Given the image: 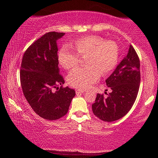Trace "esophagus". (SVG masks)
<instances>
[{"instance_id":"34e87169","label":"esophagus","mask_w":158,"mask_h":158,"mask_svg":"<svg viewBox=\"0 0 158 158\" xmlns=\"http://www.w3.org/2000/svg\"><path fill=\"white\" fill-rule=\"evenodd\" d=\"M83 93H84V90H76L77 95H81L82 94H83Z\"/></svg>"}]
</instances>
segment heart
I'll use <instances>...</instances> for the list:
<instances>
[{"label": "heart", "mask_w": 158, "mask_h": 158, "mask_svg": "<svg viewBox=\"0 0 158 158\" xmlns=\"http://www.w3.org/2000/svg\"><path fill=\"white\" fill-rule=\"evenodd\" d=\"M74 47L80 56H86L84 62L87 66L75 68L69 73L68 82L73 87L87 88L98 81L101 74L109 73L117 64L118 48L112 41H105L98 36H88L75 41ZM77 54L68 45H63L58 52L60 65L66 70L74 68L79 62Z\"/></svg>", "instance_id": "heart-1"}]
</instances>
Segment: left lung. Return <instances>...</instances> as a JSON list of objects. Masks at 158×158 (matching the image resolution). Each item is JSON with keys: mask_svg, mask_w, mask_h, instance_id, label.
Instances as JSON below:
<instances>
[{"mask_svg": "<svg viewBox=\"0 0 158 158\" xmlns=\"http://www.w3.org/2000/svg\"><path fill=\"white\" fill-rule=\"evenodd\" d=\"M139 59L130 45L127 55L106 80L111 93L104 98L97 94L92 105L94 115L104 122H111L122 118L131 109L137 98L140 84Z\"/></svg>", "mask_w": 158, "mask_h": 158, "instance_id": "8db88e82", "label": "left lung"}]
</instances>
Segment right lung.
I'll return each mask as SVG.
<instances>
[{
	"label": "right lung",
	"instance_id": "1",
	"mask_svg": "<svg viewBox=\"0 0 158 158\" xmlns=\"http://www.w3.org/2000/svg\"><path fill=\"white\" fill-rule=\"evenodd\" d=\"M64 33L51 31L29 47L23 56L20 70L23 95L36 114L56 120L68 113L75 91L63 88L58 67L57 41Z\"/></svg>",
	"mask_w": 158,
	"mask_h": 158
}]
</instances>
